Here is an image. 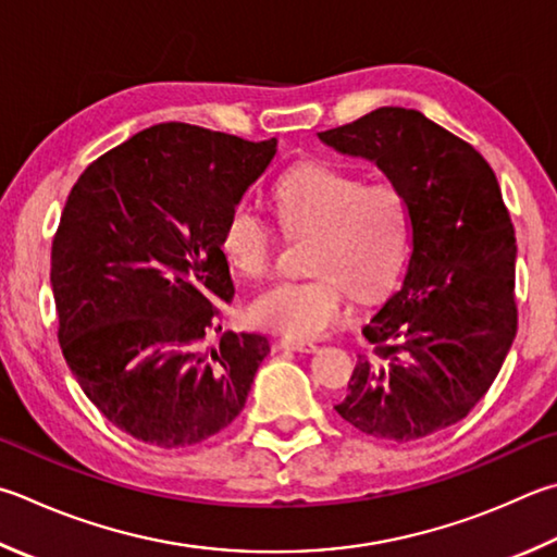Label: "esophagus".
<instances>
[{"mask_svg":"<svg viewBox=\"0 0 557 557\" xmlns=\"http://www.w3.org/2000/svg\"><path fill=\"white\" fill-rule=\"evenodd\" d=\"M280 348L297 350V352H313V350H319V346H317V343H313V341H307V338H292V336L280 338Z\"/></svg>","mask_w":557,"mask_h":557,"instance_id":"esophagus-1","label":"esophagus"}]
</instances>
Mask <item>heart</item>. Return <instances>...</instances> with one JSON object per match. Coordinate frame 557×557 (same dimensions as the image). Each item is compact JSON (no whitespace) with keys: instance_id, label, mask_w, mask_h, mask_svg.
<instances>
[{"instance_id":"heart-1","label":"heart","mask_w":557,"mask_h":557,"mask_svg":"<svg viewBox=\"0 0 557 557\" xmlns=\"http://www.w3.org/2000/svg\"><path fill=\"white\" fill-rule=\"evenodd\" d=\"M272 207L285 234L311 236L307 280H285L252 301L260 326L292 338H317L348 313V289L375 297L397 280L409 252L411 214L404 191L389 180L366 182L356 170L305 163L272 187ZM219 246L244 277L272 265L277 231L246 201L228 209Z\"/></svg>"}]
</instances>
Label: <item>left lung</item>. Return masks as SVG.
<instances>
[{
  "mask_svg": "<svg viewBox=\"0 0 557 557\" xmlns=\"http://www.w3.org/2000/svg\"><path fill=\"white\" fill-rule=\"evenodd\" d=\"M319 138L372 160L411 214L407 272L362 326L375 350L336 411L372 438H426L468 417L517 336V234L497 175L417 109L380 107Z\"/></svg>",
  "mask_w": 557,
  "mask_h": 557,
  "instance_id": "left-lung-1",
  "label": "left lung"
}]
</instances>
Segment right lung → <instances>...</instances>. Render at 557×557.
<instances>
[{
	"instance_id": "obj_1",
	"label": "right lung",
	"mask_w": 557,
	"mask_h": 557,
	"mask_svg": "<svg viewBox=\"0 0 557 557\" xmlns=\"http://www.w3.org/2000/svg\"><path fill=\"white\" fill-rule=\"evenodd\" d=\"M277 153L189 124H158L75 182L50 250L58 341L87 399L158 448L216 436L246 407L270 343L221 331L234 299L221 224Z\"/></svg>"
}]
</instances>
